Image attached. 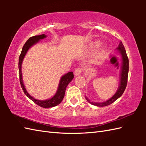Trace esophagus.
<instances>
[{
    "mask_svg": "<svg viewBox=\"0 0 146 146\" xmlns=\"http://www.w3.org/2000/svg\"><path fill=\"white\" fill-rule=\"evenodd\" d=\"M81 73H82V69H81V68H76L75 70V72H74L75 76L80 75V74H81Z\"/></svg>",
    "mask_w": 146,
    "mask_h": 146,
    "instance_id": "obj_1",
    "label": "esophagus"
}]
</instances>
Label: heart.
Returning a JSON list of instances; mask_svg holds the SVG:
<instances>
[{
    "label": "heart",
    "mask_w": 146,
    "mask_h": 146,
    "mask_svg": "<svg viewBox=\"0 0 146 146\" xmlns=\"http://www.w3.org/2000/svg\"><path fill=\"white\" fill-rule=\"evenodd\" d=\"M100 44H101V42L100 41H95L92 43L91 46L94 48H97L98 46H100ZM106 49H107L106 46H102V47L100 48V51H99V56H102L105 54V51H106Z\"/></svg>",
    "instance_id": "obj_1"
}]
</instances>
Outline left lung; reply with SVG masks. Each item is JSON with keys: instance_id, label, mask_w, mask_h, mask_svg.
<instances>
[{"instance_id": "8db88e82", "label": "left lung", "mask_w": 146, "mask_h": 146, "mask_svg": "<svg viewBox=\"0 0 146 146\" xmlns=\"http://www.w3.org/2000/svg\"><path fill=\"white\" fill-rule=\"evenodd\" d=\"M118 51L119 52L121 56H122V66H121V72H120V85L118 88L117 91L112 97L110 98L109 100H108L104 102H91L89 99L85 97L86 100H87L90 104H91L97 107H105L109 105L115 101L117 99L120 97L123 93L124 92L125 88L127 84V78H128V73H129V59L127 55L126 54V51L125 49L124 46H123L122 41H120L119 46L117 48Z\"/></svg>"}]
</instances>
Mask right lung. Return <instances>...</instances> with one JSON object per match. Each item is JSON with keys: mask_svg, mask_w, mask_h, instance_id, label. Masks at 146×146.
<instances>
[{"mask_svg": "<svg viewBox=\"0 0 146 146\" xmlns=\"http://www.w3.org/2000/svg\"><path fill=\"white\" fill-rule=\"evenodd\" d=\"M46 35H45L35 36L31 37V38L26 42V43L24 44L23 46V49H22L21 53L20 54L19 58V80H20L21 86L25 95L29 98H30L32 101L35 102L36 104L39 105V106L43 108H50V107L56 106V105L60 104L61 102V101L63 100V99L64 97L65 90H66L67 86L74 78L73 73L72 71L68 72V73L66 74V75H64L61 77L60 81V83H59V85H58V90L56 93V94L50 99H48V100H36V99L34 98L28 94V93H27L23 83V77H22V72H21L22 63H23L24 56H25L27 51L29 50V49L32 46H33L34 44H35L36 43L38 42L40 39H44L46 38Z\"/></svg>", "mask_w": 146, "mask_h": 146, "instance_id": "obj_1", "label": "right lung"}]
</instances>
